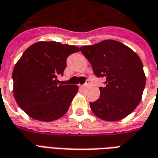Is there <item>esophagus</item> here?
I'll use <instances>...</instances> for the list:
<instances>
[{
	"instance_id": "34e87169",
	"label": "esophagus",
	"mask_w": 158,
	"mask_h": 158,
	"mask_svg": "<svg viewBox=\"0 0 158 158\" xmlns=\"http://www.w3.org/2000/svg\"><path fill=\"white\" fill-rule=\"evenodd\" d=\"M89 85V82H86L85 84H84V85H81V87H83V88H84V87H86V86H88Z\"/></svg>"
}]
</instances>
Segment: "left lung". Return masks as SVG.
<instances>
[{"label":"left lung","mask_w":158,"mask_h":158,"mask_svg":"<svg viewBox=\"0 0 158 158\" xmlns=\"http://www.w3.org/2000/svg\"><path fill=\"white\" fill-rule=\"evenodd\" d=\"M97 78H105L99 99L89 102L96 117L118 121L132 113L142 97L146 85L143 64L138 55L116 40H106L80 47Z\"/></svg>","instance_id":"8db88e82"}]
</instances>
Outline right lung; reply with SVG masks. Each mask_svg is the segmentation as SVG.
Returning <instances> with one entry per match:
<instances>
[{"label": "right lung", "mask_w": 158, "mask_h": 158, "mask_svg": "<svg viewBox=\"0 0 158 158\" xmlns=\"http://www.w3.org/2000/svg\"><path fill=\"white\" fill-rule=\"evenodd\" d=\"M78 52L75 45L40 41L23 52L12 72L13 94L29 117L51 122L67 113L79 88L58 85L56 79L63 75L69 56Z\"/></svg>", "instance_id": "add662e5"}]
</instances>
